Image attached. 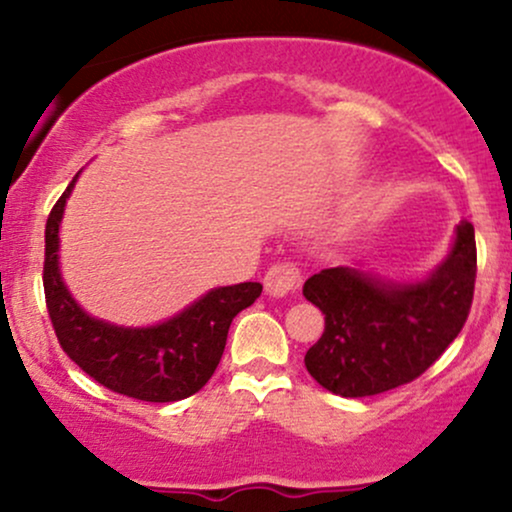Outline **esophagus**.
<instances>
[{
  "label": "esophagus",
  "instance_id": "1",
  "mask_svg": "<svg viewBox=\"0 0 512 512\" xmlns=\"http://www.w3.org/2000/svg\"><path fill=\"white\" fill-rule=\"evenodd\" d=\"M301 281V272L293 264L279 262L274 267H269V272L264 274V291L272 298H286L298 291Z\"/></svg>",
  "mask_w": 512,
  "mask_h": 512
}]
</instances>
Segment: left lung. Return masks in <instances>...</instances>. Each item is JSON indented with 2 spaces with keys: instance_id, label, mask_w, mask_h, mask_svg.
Segmentation results:
<instances>
[{
  "instance_id": "1",
  "label": "left lung",
  "mask_w": 512,
  "mask_h": 512,
  "mask_svg": "<svg viewBox=\"0 0 512 512\" xmlns=\"http://www.w3.org/2000/svg\"><path fill=\"white\" fill-rule=\"evenodd\" d=\"M477 279L474 226L460 221L445 260L424 279L392 281L361 267L310 276L303 296L325 315L305 368L325 390L370 397L419 378L467 322Z\"/></svg>"
}]
</instances>
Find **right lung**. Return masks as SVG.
<instances>
[{
    "label": "right lung",
    "mask_w": 512,
    "mask_h": 512,
    "mask_svg": "<svg viewBox=\"0 0 512 512\" xmlns=\"http://www.w3.org/2000/svg\"><path fill=\"white\" fill-rule=\"evenodd\" d=\"M76 178L45 223V301L62 349L117 395L142 402H178L195 395L219 366L233 317L260 298L262 284L245 281L211 289L178 315L149 327L113 325L88 315L60 272V226Z\"/></svg>",
    "instance_id": "1"
}]
</instances>
